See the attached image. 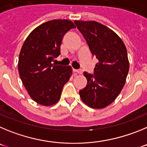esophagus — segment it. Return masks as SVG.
<instances>
[{
	"label": "esophagus",
	"instance_id": "1",
	"mask_svg": "<svg viewBox=\"0 0 147 147\" xmlns=\"http://www.w3.org/2000/svg\"><path fill=\"white\" fill-rule=\"evenodd\" d=\"M74 72L75 74H81L82 73V71L80 69H73Z\"/></svg>",
	"mask_w": 147,
	"mask_h": 147
}]
</instances>
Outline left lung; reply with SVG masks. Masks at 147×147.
<instances>
[{
	"mask_svg": "<svg viewBox=\"0 0 147 147\" xmlns=\"http://www.w3.org/2000/svg\"><path fill=\"white\" fill-rule=\"evenodd\" d=\"M85 38L92 55L99 62L94 74L83 75L87 85L80 90L83 102L92 108H104L111 104L125 86L129 71L127 48L114 31L96 21L75 20Z\"/></svg>",
	"mask_w": 147,
	"mask_h": 147,
	"instance_id": "obj_1",
	"label": "left lung"
}]
</instances>
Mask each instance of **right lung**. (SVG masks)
<instances>
[{
  "label": "right lung",
  "mask_w": 147,
  "mask_h": 147,
  "mask_svg": "<svg viewBox=\"0 0 147 147\" xmlns=\"http://www.w3.org/2000/svg\"><path fill=\"white\" fill-rule=\"evenodd\" d=\"M75 28L68 20H53L33 30L22 45L18 71L28 93L38 104L45 106L55 104L64 84L70 78V66L55 65L52 61L61 54L64 36Z\"/></svg>",
  "instance_id": "1"
}]
</instances>
